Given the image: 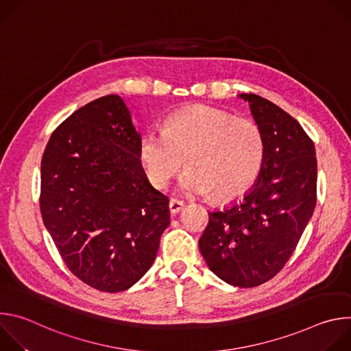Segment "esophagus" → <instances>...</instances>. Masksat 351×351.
Masks as SVG:
<instances>
[{
    "label": "esophagus",
    "instance_id": "obj_1",
    "mask_svg": "<svg viewBox=\"0 0 351 351\" xmlns=\"http://www.w3.org/2000/svg\"><path fill=\"white\" fill-rule=\"evenodd\" d=\"M182 208H183V203L182 202H178V199H173V198L171 199V202H169V211H171L172 215L178 214Z\"/></svg>",
    "mask_w": 351,
    "mask_h": 351
}]
</instances>
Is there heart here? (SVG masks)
I'll use <instances>...</instances> for the list:
<instances>
[{
	"mask_svg": "<svg viewBox=\"0 0 351 351\" xmlns=\"http://www.w3.org/2000/svg\"><path fill=\"white\" fill-rule=\"evenodd\" d=\"M141 167L153 186L161 189L183 168L179 182L186 195H210L233 202L257 182L265 158L260 128L247 119L206 106L171 115L164 130H147L138 144Z\"/></svg>",
	"mask_w": 351,
	"mask_h": 351,
	"instance_id": "1",
	"label": "heart"
}]
</instances>
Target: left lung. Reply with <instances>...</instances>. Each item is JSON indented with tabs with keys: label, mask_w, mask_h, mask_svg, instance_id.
Here are the masks:
<instances>
[{
	"label": "left lung",
	"mask_w": 351,
	"mask_h": 351,
	"mask_svg": "<svg viewBox=\"0 0 351 351\" xmlns=\"http://www.w3.org/2000/svg\"><path fill=\"white\" fill-rule=\"evenodd\" d=\"M265 141L263 171L239 204L208 213L198 240L210 269L239 287L272 279L289 261L317 204L314 141L291 115L257 94H240Z\"/></svg>",
	"instance_id": "obj_1"
}]
</instances>
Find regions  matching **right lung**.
Listing matches in <instances>:
<instances>
[{"label": "right lung", "instance_id": "1", "mask_svg": "<svg viewBox=\"0 0 351 351\" xmlns=\"http://www.w3.org/2000/svg\"><path fill=\"white\" fill-rule=\"evenodd\" d=\"M140 140L123 99L110 94L68 117L43 154V222L69 271L101 291L133 286L169 225V199L145 176Z\"/></svg>", "mask_w": 351, "mask_h": 351}]
</instances>
